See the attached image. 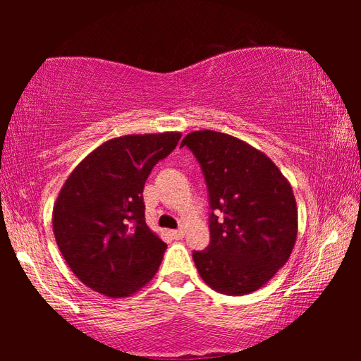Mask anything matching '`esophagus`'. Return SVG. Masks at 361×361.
I'll return each mask as SVG.
<instances>
[{
  "label": "esophagus",
  "mask_w": 361,
  "mask_h": 361,
  "mask_svg": "<svg viewBox=\"0 0 361 361\" xmlns=\"http://www.w3.org/2000/svg\"><path fill=\"white\" fill-rule=\"evenodd\" d=\"M172 235H173V239H181V237L185 235V231H183V229L172 231Z\"/></svg>",
  "instance_id": "1"
}]
</instances>
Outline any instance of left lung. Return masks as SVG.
<instances>
[{"mask_svg":"<svg viewBox=\"0 0 361 361\" xmlns=\"http://www.w3.org/2000/svg\"><path fill=\"white\" fill-rule=\"evenodd\" d=\"M181 146L194 152L210 194V245L194 252L199 276L218 293L250 295L288 261L298 237L290 181L264 152L240 138L195 130Z\"/></svg>","mask_w":361,"mask_h":361,"instance_id":"1","label":"left lung"}]
</instances>
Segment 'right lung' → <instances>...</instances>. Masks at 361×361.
Wrapping results in <instances>:
<instances>
[{
	"mask_svg": "<svg viewBox=\"0 0 361 361\" xmlns=\"http://www.w3.org/2000/svg\"><path fill=\"white\" fill-rule=\"evenodd\" d=\"M180 138L162 132L108 140L60 189L52 210L57 247L73 274L103 296H132L161 266L167 243L145 221L143 188Z\"/></svg>",
	"mask_w": 361,
	"mask_h": 361,
	"instance_id": "add662e5",
	"label": "right lung"
}]
</instances>
